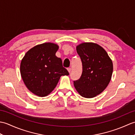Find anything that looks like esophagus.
I'll use <instances>...</instances> for the list:
<instances>
[{
	"label": "esophagus",
	"mask_w": 135,
	"mask_h": 135,
	"mask_svg": "<svg viewBox=\"0 0 135 135\" xmlns=\"http://www.w3.org/2000/svg\"><path fill=\"white\" fill-rule=\"evenodd\" d=\"M67 70H68V73H71V68H67Z\"/></svg>",
	"instance_id": "esophagus-1"
}]
</instances>
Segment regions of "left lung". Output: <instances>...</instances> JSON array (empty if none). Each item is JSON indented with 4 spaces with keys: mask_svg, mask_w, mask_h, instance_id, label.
Wrapping results in <instances>:
<instances>
[{
    "mask_svg": "<svg viewBox=\"0 0 135 135\" xmlns=\"http://www.w3.org/2000/svg\"><path fill=\"white\" fill-rule=\"evenodd\" d=\"M81 60L82 73L74 81L76 90L82 97L92 98L101 93L110 82L113 71V62L102 47L93 43L77 46Z\"/></svg>",
    "mask_w": 135,
    "mask_h": 135,
    "instance_id": "1",
    "label": "left lung"
}]
</instances>
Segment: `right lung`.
I'll list each match as a JSON object with an SVG mask.
<instances>
[{"mask_svg": "<svg viewBox=\"0 0 135 135\" xmlns=\"http://www.w3.org/2000/svg\"><path fill=\"white\" fill-rule=\"evenodd\" d=\"M58 45L45 43L35 46L25 54L20 65L22 80L31 92L40 97L47 96L56 88L60 76L69 73L56 56Z\"/></svg>", "mask_w": 135, "mask_h": 135, "instance_id": "obj_1", "label": "right lung"}]
</instances>
